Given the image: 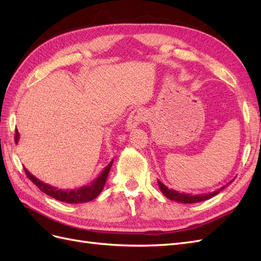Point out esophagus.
Listing matches in <instances>:
<instances>
[{
	"label": "esophagus",
	"instance_id": "esophagus-1",
	"mask_svg": "<svg viewBox=\"0 0 261 261\" xmlns=\"http://www.w3.org/2000/svg\"><path fill=\"white\" fill-rule=\"evenodd\" d=\"M147 116L148 114L145 110L143 109L134 110L129 114L128 118L126 120V129L132 130V129L137 128L139 124H142L146 119H147Z\"/></svg>",
	"mask_w": 261,
	"mask_h": 261
}]
</instances>
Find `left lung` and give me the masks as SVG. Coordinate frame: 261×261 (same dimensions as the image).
<instances>
[{"label": "left lung", "instance_id": "8db88e82", "mask_svg": "<svg viewBox=\"0 0 261 261\" xmlns=\"http://www.w3.org/2000/svg\"><path fill=\"white\" fill-rule=\"evenodd\" d=\"M231 181L228 182V185H229ZM158 186H160V189L162 190V193L164 194V196L167 197V198L170 199V200L178 201V202H181V204H195V202H200V201H204V200H208V199L213 198L214 196H216L218 193H220L222 189H225L227 185L220 187L219 189L215 190V192H213V193L197 194V195L187 194V193H179V192H177V190H174V189H170V188L166 187L160 180H158Z\"/></svg>", "mask_w": 261, "mask_h": 261}]
</instances>
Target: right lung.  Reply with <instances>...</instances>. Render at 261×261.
Masks as SVG:
<instances>
[{"mask_svg": "<svg viewBox=\"0 0 261 261\" xmlns=\"http://www.w3.org/2000/svg\"><path fill=\"white\" fill-rule=\"evenodd\" d=\"M18 139H20V134H18V130L15 129V143L16 144L18 143ZM112 165H113V160L103 169V171L99 174L97 178H95L90 184V185H85V186H82L80 188H75V189H71V190L59 189L54 186H50V185H48V184L40 180L39 178H36V177L34 175H32L25 167H24V170H25V174H27V176H28V178L30 180H32V182H33L34 185H36L37 188H39L44 194L53 197V198L56 200L66 202V204H80V202H87V201H91V200L95 199L101 193V190H103V188L105 186L107 176H109V174H110Z\"/></svg>", "mask_w": 261, "mask_h": 261, "instance_id": "add662e5", "label": "right lung"}]
</instances>
